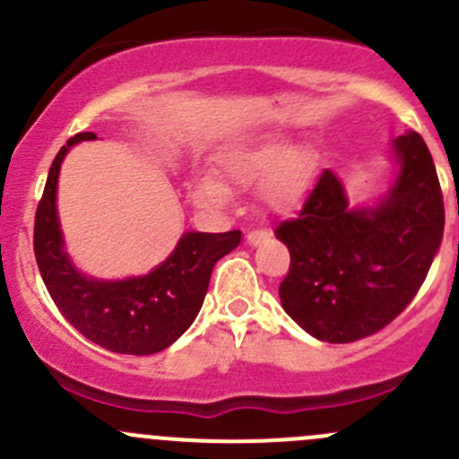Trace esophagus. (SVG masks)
<instances>
[{"label": "esophagus", "mask_w": 459, "mask_h": 459, "mask_svg": "<svg viewBox=\"0 0 459 459\" xmlns=\"http://www.w3.org/2000/svg\"><path fill=\"white\" fill-rule=\"evenodd\" d=\"M268 238H271V233H268L266 229H253L247 233V242L251 244V247H257V244L266 242Z\"/></svg>", "instance_id": "esophagus-1"}]
</instances>
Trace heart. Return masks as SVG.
<instances>
[{
	"mask_svg": "<svg viewBox=\"0 0 459 459\" xmlns=\"http://www.w3.org/2000/svg\"><path fill=\"white\" fill-rule=\"evenodd\" d=\"M316 175V160L304 146H289V142L266 137L233 148L221 160V178L230 184L248 186L262 182V197L277 211H290L307 197ZM200 204L224 202L226 191L212 179H202L193 188Z\"/></svg>",
	"mask_w": 459,
	"mask_h": 459,
	"instance_id": "1",
	"label": "heart"
}]
</instances>
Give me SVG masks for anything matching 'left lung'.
I'll use <instances>...</instances> for the list:
<instances>
[{
	"mask_svg": "<svg viewBox=\"0 0 459 459\" xmlns=\"http://www.w3.org/2000/svg\"><path fill=\"white\" fill-rule=\"evenodd\" d=\"M395 151L400 175L377 208L351 211L340 179L324 170L298 217L275 229L290 253L281 307L322 342L349 344L388 326L442 242V188L427 143L406 133Z\"/></svg>",
	"mask_w": 459,
	"mask_h": 459,
	"instance_id": "1",
	"label": "left lung"
}]
</instances>
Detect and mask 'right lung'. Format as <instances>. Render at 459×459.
Masks as SVG:
<instances>
[{
	"label": "right lung",
	"mask_w": 459,
	"mask_h": 459,
	"mask_svg": "<svg viewBox=\"0 0 459 459\" xmlns=\"http://www.w3.org/2000/svg\"><path fill=\"white\" fill-rule=\"evenodd\" d=\"M84 140H95V133H77L62 146L37 204L32 247L41 280L59 313L86 340L122 355L160 353L197 317L212 266L238 247L242 233H186L170 257L148 275L124 281L88 280L64 253L55 208L64 155L73 143Z\"/></svg>",
	"instance_id": "add662e5"
}]
</instances>
